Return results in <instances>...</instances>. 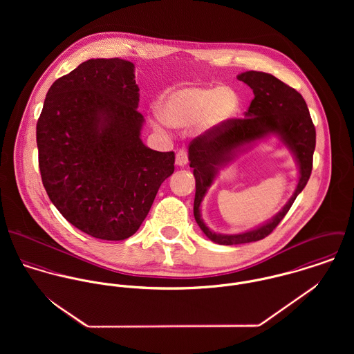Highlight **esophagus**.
<instances>
[{
    "instance_id": "esophagus-1",
    "label": "esophagus",
    "mask_w": 354,
    "mask_h": 354,
    "mask_svg": "<svg viewBox=\"0 0 354 354\" xmlns=\"http://www.w3.org/2000/svg\"><path fill=\"white\" fill-rule=\"evenodd\" d=\"M188 163V152L187 150H180L176 153V165L184 167Z\"/></svg>"
}]
</instances>
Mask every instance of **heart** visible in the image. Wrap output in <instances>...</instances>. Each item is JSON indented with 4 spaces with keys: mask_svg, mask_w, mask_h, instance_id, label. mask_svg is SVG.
Wrapping results in <instances>:
<instances>
[{
    "mask_svg": "<svg viewBox=\"0 0 354 354\" xmlns=\"http://www.w3.org/2000/svg\"><path fill=\"white\" fill-rule=\"evenodd\" d=\"M155 109L159 120L167 127L180 129L195 125L201 131H208L236 114L239 97L226 87L187 84L165 91Z\"/></svg>",
    "mask_w": 354,
    "mask_h": 354,
    "instance_id": "1",
    "label": "heart"
}]
</instances>
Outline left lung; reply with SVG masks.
I'll use <instances>...</instances> for the list:
<instances>
[{"mask_svg": "<svg viewBox=\"0 0 354 354\" xmlns=\"http://www.w3.org/2000/svg\"><path fill=\"white\" fill-rule=\"evenodd\" d=\"M252 88L253 98L244 118H232L194 139L189 145V166L196 180L194 215L203 233L215 244L234 245L259 241L267 237L283 219L292 204L306 185L316 145V131L308 106L300 93L275 76L264 72L248 71L237 76ZM277 134L295 153L301 177L294 196L268 223L239 235L212 232L203 222L200 204L218 169L231 161L245 145Z\"/></svg>", "mask_w": 354, "mask_h": 354, "instance_id": "8db88e82", "label": "left lung"}]
</instances>
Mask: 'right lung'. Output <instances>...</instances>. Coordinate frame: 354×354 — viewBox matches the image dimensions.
<instances>
[{
	"label": "right lung",
	"instance_id": "right-lung-1",
	"mask_svg": "<svg viewBox=\"0 0 354 354\" xmlns=\"http://www.w3.org/2000/svg\"><path fill=\"white\" fill-rule=\"evenodd\" d=\"M135 65L97 58L57 79L37 124L39 170L48 196L79 230L121 241L138 232L174 152L140 139Z\"/></svg>",
	"mask_w": 354,
	"mask_h": 354
}]
</instances>
